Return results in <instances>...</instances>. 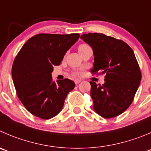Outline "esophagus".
Segmentation results:
<instances>
[{"label": "esophagus", "instance_id": "34e87169", "mask_svg": "<svg viewBox=\"0 0 151 151\" xmlns=\"http://www.w3.org/2000/svg\"><path fill=\"white\" fill-rule=\"evenodd\" d=\"M80 82H81V80H79V79H76V80H74V83H75V84L80 83Z\"/></svg>", "mask_w": 151, "mask_h": 151}]
</instances>
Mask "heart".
Returning <instances> with one entry per match:
<instances>
[{"instance_id": "obj_1", "label": "heart", "mask_w": 151, "mask_h": 151, "mask_svg": "<svg viewBox=\"0 0 151 151\" xmlns=\"http://www.w3.org/2000/svg\"><path fill=\"white\" fill-rule=\"evenodd\" d=\"M87 45H85V44H82V45H80V46L78 47V49H81V48H83V47H87Z\"/></svg>"}]
</instances>
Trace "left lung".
Masks as SVG:
<instances>
[{
	"label": "left lung",
	"mask_w": 151,
	"mask_h": 151,
	"mask_svg": "<svg viewBox=\"0 0 151 151\" xmlns=\"http://www.w3.org/2000/svg\"><path fill=\"white\" fill-rule=\"evenodd\" d=\"M80 38L92 48V74H105L103 85L90 81L94 109L105 118L123 113L133 101L142 80L134 52L122 40L103 33L83 34Z\"/></svg>",
	"instance_id": "obj_1"
}]
</instances>
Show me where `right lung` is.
<instances>
[{
  "label": "right lung",
  "mask_w": 151,
  "mask_h": 151,
  "mask_svg": "<svg viewBox=\"0 0 151 151\" xmlns=\"http://www.w3.org/2000/svg\"><path fill=\"white\" fill-rule=\"evenodd\" d=\"M80 38L79 33L36 35L23 45L13 62L12 77L17 95L33 115L50 119L62 110L74 81H53V66Z\"/></svg>",
  "instance_id": "right-lung-1"
}]
</instances>
